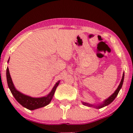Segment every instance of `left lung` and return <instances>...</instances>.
I'll use <instances>...</instances> for the list:
<instances>
[{
	"mask_svg": "<svg viewBox=\"0 0 133 133\" xmlns=\"http://www.w3.org/2000/svg\"><path fill=\"white\" fill-rule=\"evenodd\" d=\"M124 72H123V77H122L121 81L118 87H117V89L115 91H114V92L112 94V95L109 96V97H108V99H106V100L104 101L102 103L99 104H97V105L91 104H89L88 103H84V102H82V103L83 104L84 106H89V107H94V108H96V109H101V108H104V107L108 106V105H109V104H111V103H112V102L113 101L114 99H115L116 97V96H117V94H118L119 92L120 89H121L122 86H123V81H124Z\"/></svg>",
	"mask_w": 133,
	"mask_h": 133,
	"instance_id": "1",
	"label": "left lung"
}]
</instances>
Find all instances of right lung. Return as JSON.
I'll return each mask as SVG.
<instances>
[{"label":"right lung","instance_id":"obj_1","mask_svg":"<svg viewBox=\"0 0 133 133\" xmlns=\"http://www.w3.org/2000/svg\"><path fill=\"white\" fill-rule=\"evenodd\" d=\"M9 59L7 62H9ZM6 76H7V81L9 88L10 89V92L12 94L14 97H15L17 101L19 104H21L23 107L29 109V110H34V109H39V108L47 106L51 103L56 88L60 82V81H58L55 84L54 88H52V91L46 96L41 97H32L29 96L25 95V94H22V92H19V91L16 89L13 84L11 77H10L8 68H7V71H6Z\"/></svg>","mask_w":133,"mask_h":133}]
</instances>
